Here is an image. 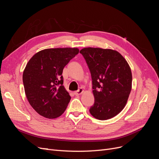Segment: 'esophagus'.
<instances>
[{
    "label": "esophagus",
    "instance_id": "obj_1",
    "mask_svg": "<svg viewBox=\"0 0 159 159\" xmlns=\"http://www.w3.org/2000/svg\"><path fill=\"white\" fill-rule=\"evenodd\" d=\"M83 92H84V89H83L82 88H80L78 91H75L74 94H75V95H81V93H82Z\"/></svg>",
    "mask_w": 159,
    "mask_h": 159
}]
</instances>
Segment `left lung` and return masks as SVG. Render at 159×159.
<instances>
[{
    "label": "left lung",
    "mask_w": 159,
    "mask_h": 159,
    "mask_svg": "<svg viewBox=\"0 0 159 159\" xmlns=\"http://www.w3.org/2000/svg\"><path fill=\"white\" fill-rule=\"evenodd\" d=\"M87 63L92 80L94 104L89 112L95 118L106 120L121 111L131 93V68L115 50L85 48L80 52Z\"/></svg>",
    "instance_id": "8db88e82"
}]
</instances>
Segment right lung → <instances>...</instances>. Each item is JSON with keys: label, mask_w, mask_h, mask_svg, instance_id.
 Listing matches in <instances>:
<instances>
[{"label": "right lung", "mask_w": 159, "mask_h": 159, "mask_svg": "<svg viewBox=\"0 0 159 159\" xmlns=\"http://www.w3.org/2000/svg\"><path fill=\"white\" fill-rule=\"evenodd\" d=\"M78 53L71 48L45 49L28 61L22 75L24 88L28 102L42 116L54 119L65 111L71 97L61 74Z\"/></svg>", "instance_id": "1"}]
</instances>
